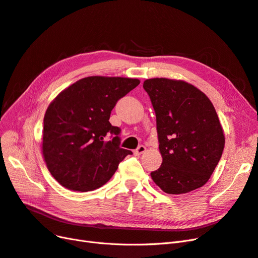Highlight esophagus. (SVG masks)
<instances>
[{
	"instance_id": "esophagus-1",
	"label": "esophagus",
	"mask_w": 258,
	"mask_h": 258,
	"mask_svg": "<svg viewBox=\"0 0 258 258\" xmlns=\"http://www.w3.org/2000/svg\"><path fill=\"white\" fill-rule=\"evenodd\" d=\"M145 150H146V147H145V146L140 145V146L135 150V155L140 156V155H142L143 153H145Z\"/></svg>"
}]
</instances>
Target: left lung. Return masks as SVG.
<instances>
[{
    "mask_svg": "<svg viewBox=\"0 0 258 258\" xmlns=\"http://www.w3.org/2000/svg\"><path fill=\"white\" fill-rule=\"evenodd\" d=\"M144 90L157 119L162 164L150 173L167 194H183L205 184L218 165L225 137L214 104L194 85L166 78L147 79Z\"/></svg>",
    "mask_w": 258,
    "mask_h": 258,
    "instance_id": "obj_1",
    "label": "left lung"
}]
</instances>
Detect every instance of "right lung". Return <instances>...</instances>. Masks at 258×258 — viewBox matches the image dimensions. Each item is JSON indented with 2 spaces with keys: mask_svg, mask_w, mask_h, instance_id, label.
<instances>
[{
  "mask_svg": "<svg viewBox=\"0 0 258 258\" xmlns=\"http://www.w3.org/2000/svg\"><path fill=\"white\" fill-rule=\"evenodd\" d=\"M139 84L140 80L132 78L87 77L61 91L49 104L41 152L60 185L81 192L98 189L132 154L119 147L120 129L109 119L117 100Z\"/></svg>",
  "mask_w": 258,
  "mask_h": 258,
  "instance_id": "obj_1",
  "label": "right lung"
}]
</instances>
